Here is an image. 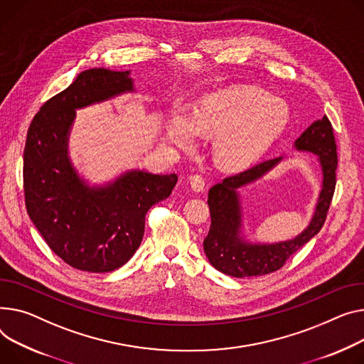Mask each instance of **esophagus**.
Wrapping results in <instances>:
<instances>
[{"mask_svg": "<svg viewBox=\"0 0 364 364\" xmlns=\"http://www.w3.org/2000/svg\"><path fill=\"white\" fill-rule=\"evenodd\" d=\"M188 184L195 191H203L205 186H206L205 178L200 177V176H190L188 177Z\"/></svg>", "mask_w": 364, "mask_h": 364, "instance_id": "obj_1", "label": "esophagus"}]
</instances>
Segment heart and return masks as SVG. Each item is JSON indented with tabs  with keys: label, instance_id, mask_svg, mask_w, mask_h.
I'll use <instances>...</instances> for the list:
<instances>
[{
	"label": "heart",
	"instance_id": "1",
	"mask_svg": "<svg viewBox=\"0 0 364 364\" xmlns=\"http://www.w3.org/2000/svg\"><path fill=\"white\" fill-rule=\"evenodd\" d=\"M284 109L277 120L279 108ZM288 119L287 105L255 86H230L212 92L193 107L188 115L173 107L165 127V141L183 151L198 146L199 136L215 137L212 156L225 171H240L256 162L282 133Z\"/></svg>",
	"mask_w": 364,
	"mask_h": 364
}]
</instances>
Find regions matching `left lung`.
Here are the masks:
<instances>
[{"mask_svg": "<svg viewBox=\"0 0 364 364\" xmlns=\"http://www.w3.org/2000/svg\"><path fill=\"white\" fill-rule=\"evenodd\" d=\"M294 149L316 155L322 176L318 200L307 227L294 238L275 243H253L246 237L245 210L240 190L263 178L288 156L279 155L259 162L243 173L224 178L209 190L210 228L203 240V250L215 269L234 278L260 277L275 272L289 256L321 231L333 196L338 165L333 130L326 115L313 121L296 139Z\"/></svg>", "mask_w": 364, "mask_h": 364, "instance_id": "left-lung-1", "label": "left lung"}]
</instances>
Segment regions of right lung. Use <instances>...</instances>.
Listing matches in <instances>:
<instances>
[{
  "label": "right lung",
  "mask_w": 364,
  "mask_h": 364,
  "mask_svg": "<svg viewBox=\"0 0 364 364\" xmlns=\"http://www.w3.org/2000/svg\"><path fill=\"white\" fill-rule=\"evenodd\" d=\"M136 92L130 70H86L42 105L28 130L23 155L28 213L51 250L80 271L102 274L127 263L141 243L146 212L171 195L178 180L132 168L95 184L71 162L68 140L76 111Z\"/></svg>",
  "instance_id": "right-lung-1"
}]
</instances>
